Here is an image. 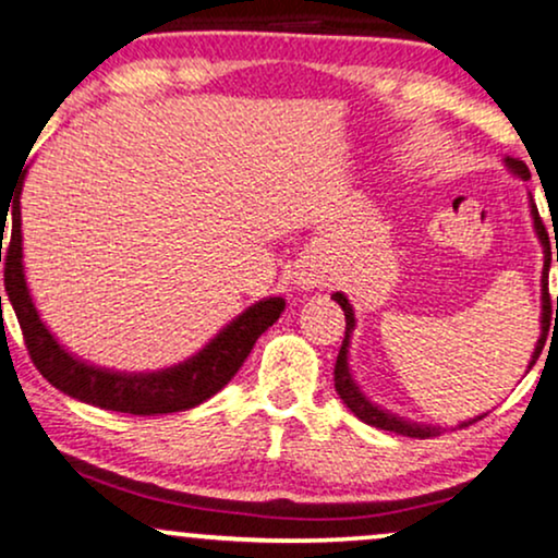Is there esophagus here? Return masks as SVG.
Wrapping results in <instances>:
<instances>
[{"label":"esophagus","mask_w":558,"mask_h":558,"mask_svg":"<svg viewBox=\"0 0 558 558\" xmlns=\"http://www.w3.org/2000/svg\"><path fill=\"white\" fill-rule=\"evenodd\" d=\"M325 280V267L317 259H304L296 270V283L304 288H315Z\"/></svg>","instance_id":"34e87169"}]
</instances>
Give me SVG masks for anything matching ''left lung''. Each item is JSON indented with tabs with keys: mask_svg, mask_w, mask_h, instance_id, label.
<instances>
[{
	"mask_svg": "<svg viewBox=\"0 0 558 558\" xmlns=\"http://www.w3.org/2000/svg\"><path fill=\"white\" fill-rule=\"evenodd\" d=\"M506 165H509V168L514 170L517 175L530 178L527 165H524L522 159L506 157ZM533 217H535L537 235H541L543 246H546V265H543V332H541V341H537V345H535V354H533V362H530V367H533V364L537 362V356H541V351H543V343H546L548 317H550V293H548L550 246H548L546 226H543V220H541V215H537L535 204H533ZM556 262H558V248H556ZM332 299H336L338 304H341V310H343V315H345V336H343V345H341V351H338V360H336V390H338V396H341V399H343L345 407H349L351 412H354L362 422H367V425H373V427H380V430L409 435V438H430V435H435L433 427H417V425H409V422L396 420L393 414H388V412H383V409L373 407V403H369L360 393V388L354 386V380H351V375H349V364H345V354H349V336H351V330H354V310H351L349 299H345L343 293H332ZM556 310H558V299H556Z\"/></svg>",
	"mask_w": 558,
	"mask_h": 558,
	"instance_id": "8db88e82",
	"label": "left lung"
}]
</instances>
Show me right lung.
I'll use <instances>...</instances> for the list:
<instances>
[{
  "label": "right lung",
  "mask_w": 558,
  "mask_h": 558,
  "mask_svg": "<svg viewBox=\"0 0 558 558\" xmlns=\"http://www.w3.org/2000/svg\"><path fill=\"white\" fill-rule=\"evenodd\" d=\"M21 185H17L15 196H12L10 241L4 243V252L0 246V262L4 257V288H8L10 304L15 310L17 323H21L31 362L36 364L38 373L47 377L54 388L73 396V399L94 403V407L101 409H112V412L138 414V417L185 412V409L207 401L209 396H215L217 390L228 386L230 377L239 373L241 364L252 354L257 338L286 310L283 299H265L259 304L248 306L207 349L198 351L196 356L178 364V367L162 369V373L120 375L73 360L54 341L52 332L44 328V323L36 315L34 301L28 296V288H25L21 246ZM8 213L10 207L0 209V241H4Z\"/></svg>",
  "instance_id": "obj_1"
}]
</instances>
